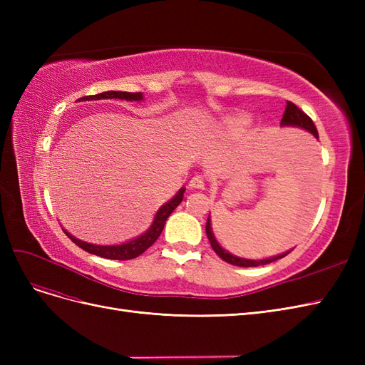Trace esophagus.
<instances>
[{
	"instance_id": "esophagus-1",
	"label": "esophagus",
	"mask_w": 365,
	"mask_h": 365,
	"mask_svg": "<svg viewBox=\"0 0 365 365\" xmlns=\"http://www.w3.org/2000/svg\"><path fill=\"white\" fill-rule=\"evenodd\" d=\"M189 187L192 190H204L205 189V181L201 175H196L189 181Z\"/></svg>"
}]
</instances>
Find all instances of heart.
Masks as SVG:
<instances>
[{
  "mask_svg": "<svg viewBox=\"0 0 365 365\" xmlns=\"http://www.w3.org/2000/svg\"><path fill=\"white\" fill-rule=\"evenodd\" d=\"M250 123V117L245 114H233L225 117L220 123L215 126V130L224 132V134H236V132L244 130Z\"/></svg>",
  "mask_w": 365,
  "mask_h": 365,
  "instance_id": "obj_1",
  "label": "heart"
}]
</instances>
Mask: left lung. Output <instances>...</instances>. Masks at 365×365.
<instances>
[{
	"label": "left lung",
	"instance_id": "8db88e82",
	"mask_svg": "<svg viewBox=\"0 0 365 365\" xmlns=\"http://www.w3.org/2000/svg\"><path fill=\"white\" fill-rule=\"evenodd\" d=\"M280 126L282 128H300V129H304L307 130L309 134H312L315 138H318V132H317V128L314 125V121L311 120V117H307L300 108H297L292 102H286V109H284V114H283V118L280 121ZM205 231H207V237L210 240V244H212V248L215 250V252L217 254V256L225 260L227 263H231L235 264V267H242V268H252V267H260V264H268L271 262H275L279 260L282 257H284L286 254H289L292 250L286 251V252H282V254H277V256H272V257H267V259H245V257H239V256H235V254L228 252L225 248L220 247L219 242L216 240L215 235H213V230H212V219H207V225H205Z\"/></svg>",
	"mask_w": 365,
	"mask_h": 365
}]
</instances>
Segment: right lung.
Wrapping results in <instances>:
<instances>
[{
	"label": "right lung",
	"instance_id": "obj_1",
	"mask_svg": "<svg viewBox=\"0 0 365 365\" xmlns=\"http://www.w3.org/2000/svg\"><path fill=\"white\" fill-rule=\"evenodd\" d=\"M101 98H120V101H128V102H141L143 101V94L141 93H126V91H105L96 96H86L79 98L81 101H101ZM185 187H181V189L176 192V195L170 200L163 204L158 210L155 216H153V220L150 227L141 233L140 236L126 240L123 244H117V245H96L90 244V242H85L74 237L71 233H68L67 230H63V233L67 235L77 247H81L86 252L94 254V256H101L103 259H111V260H129V259H135L140 254L145 252L152 244H155V240L160 237L161 231L164 228L165 220L172 215L173 210L178 207L184 197Z\"/></svg>",
	"mask_w": 365,
	"mask_h": 365
}]
</instances>
